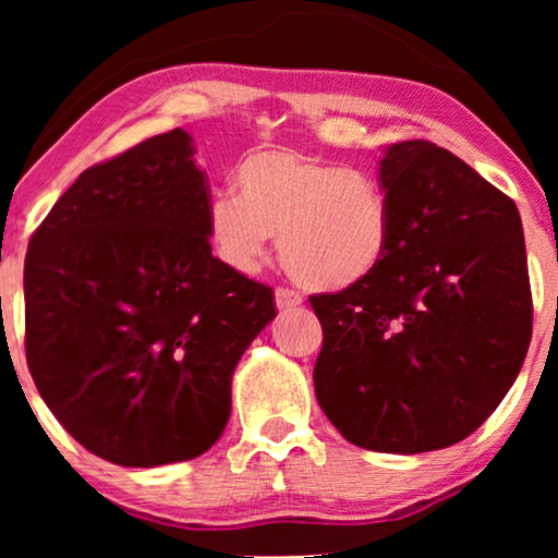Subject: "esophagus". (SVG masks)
I'll return each mask as SVG.
<instances>
[{
	"mask_svg": "<svg viewBox=\"0 0 558 558\" xmlns=\"http://www.w3.org/2000/svg\"><path fill=\"white\" fill-rule=\"evenodd\" d=\"M274 300H277L279 310H292V307H300V304H302V294L294 292V289L279 287L277 292H274Z\"/></svg>",
	"mask_w": 558,
	"mask_h": 558,
	"instance_id": "1",
	"label": "esophagus"
}]
</instances>
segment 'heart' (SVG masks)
Returning <instances> with one entry per match:
<instances>
[{
    "label": "heart",
    "instance_id": "1",
    "mask_svg": "<svg viewBox=\"0 0 558 558\" xmlns=\"http://www.w3.org/2000/svg\"><path fill=\"white\" fill-rule=\"evenodd\" d=\"M205 228L216 256L239 274L256 271L279 235L289 277L317 292L357 287L393 243L391 201L373 174L292 149L241 159L235 193L210 197Z\"/></svg>",
    "mask_w": 558,
    "mask_h": 558
}]
</instances>
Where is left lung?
<instances>
[{"mask_svg": "<svg viewBox=\"0 0 558 558\" xmlns=\"http://www.w3.org/2000/svg\"><path fill=\"white\" fill-rule=\"evenodd\" d=\"M378 178L391 251L357 287L310 300L325 335L315 396L350 445L432 452L470 437L521 373L523 226L510 197L432 142L386 147Z\"/></svg>", "mask_w": 558, "mask_h": 558, "instance_id": "obj_1", "label": "left lung"}]
</instances>
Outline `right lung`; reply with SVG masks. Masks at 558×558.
<instances>
[{
	"label": "right lung",
	"instance_id": "obj_1",
	"mask_svg": "<svg viewBox=\"0 0 558 558\" xmlns=\"http://www.w3.org/2000/svg\"><path fill=\"white\" fill-rule=\"evenodd\" d=\"M185 129L88 167L25 256V350L71 437L121 468L185 462L231 416L269 287L210 254V193Z\"/></svg>",
	"mask_w": 558,
	"mask_h": 558
}]
</instances>
